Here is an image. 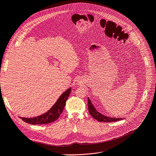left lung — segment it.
<instances>
[{"label":"left lung","instance_id":"8db88e82","mask_svg":"<svg viewBox=\"0 0 156 156\" xmlns=\"http://www.w3.org/2000/svg\"><path fill=\"white\" fill-rule=\"evenodd\" d=\"M88 110L90 114L91 115V116L94 118L97 121H98L100 122H118V121L123 119V118L107 117L104 116V115L101 114L99 112H98L96 110L94 105L92 104V103L89 98H88Z\"/></svg>","mask_w":156,"mask_h":156}]
</instances>
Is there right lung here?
<instances>
[{
    "mask_svg": "<svg viewBox=\"0 0 156 156\" xmlns=\"http://www.w3.org/2000/svg\"><path fill=\"white\" fill-rule=\"evenodd\" d=\"M71 88L68 89L60 96L55 105L44 114L32 118H21L22 121L31 125H45L54 122L59 118L66 105V101L71 93Z\"/></svg>",
    "mask_w": 156,
    "mask_h": 156,
    "instance_id": "obj_1",
    "label": "right lung"
}]
</instances>
